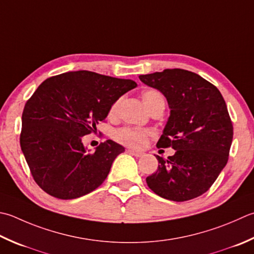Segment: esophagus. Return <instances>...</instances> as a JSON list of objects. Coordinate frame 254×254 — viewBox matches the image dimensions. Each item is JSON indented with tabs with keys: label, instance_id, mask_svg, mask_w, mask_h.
<instances>
[{
	"label": "esophagus",
	"instance_id": "34e87169",
	"mask_svg": "<svg viewBox=\"0 0 254 254\" xmlns=\"http://www.w3.org/2000/svg\"><path fill=\"white\" fill-rule=\"evenodd\" d=\"M128 153L132 154V155L135 157H142L144 155L143 152H138V151H134V150H128Z\"/></svg>",
	"mask_w": 254,
	"mask_h": 254
}]
</instances>
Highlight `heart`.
Wrapping results in <instances>:
<instances>
[{
    "label": "heart",
    "instance_id": "b5f03b06",
    "mask_svg": "<svg viewBox=\"0 0 254 254\" xmlns=\"http://www.w3.org/2000/svg\"><path fill=\"white\" fill-rule=\"evenodd\" d=\"M142 100L144 106L146 107V109L150 112L158 108H165V98H164L163 93L156 90V89H147V90L143 91ZM122 102V97L118 98L117 100L113 101L110 109H109V117L116 118L118 116ZM150 135L151 132L147 130H140V128L134 127H122L116 132L114 137H116V140L119 143L123 144V145L130 146L133 148H141L145 145L147 138Z\"/></svg>",
    "mask_w": 254,
    "mask_h": 254
}]
</instances>
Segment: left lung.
I'll return each mask as SVG.
<instances>
[{"label":"left lung","instance_id":"8db88e82","mask_svg":"<svg viewBox=\"0 0 254 254\" xmlns=\"http://www.w3.org/2000/svg\"><path fill=\"white\" fill-rule=\"evenodd\" d=\"M138 78L166 97L171 116L156 146L176 151L167 160L156 155L160 165L147 186L165 199H193L209 190L229 157L233 126L225 99L199 74L180 68Z\"/></svg>","mask_w":254,"mask_h":254}]
</instances>
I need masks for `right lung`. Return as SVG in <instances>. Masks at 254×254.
Instances as JSON below:
<instances>
[{
	"mask_svg": "<svg viewBox=\"0 0 254 254\" xmlns=\"http://www.w3.org/2000/svg\"><path fill=\"white\" fill-rule=\"evenodd\" d=\"M136 86L131 79L87 70L57 74L39 84L25 103L19 143L44 191L73 199L101 185L124 147L108 140L87 152L81 138L97 130L114 100Z\"/></svg>",
	"mask_w": 254,
	"mask_h": 254,
	"instance_id": "add662e5",
	"label": "right lung"
}]
</instances>
